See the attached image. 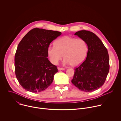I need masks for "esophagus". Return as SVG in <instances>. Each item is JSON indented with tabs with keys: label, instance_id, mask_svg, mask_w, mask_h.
<instances>
[{
	"label": "esophagus",
	"instance_id": "34e87169",
	"mask_svg": "<svg viewBox=\"0 0 121 121\" xmlns=\"http://www.w3.org/2000/svg\"><path fill=\"white\" fill-rule=\"evenodd\" d=\"M57 69H58V70H65V68H61V67H58Z\"/></svg>",
	"mask_w": 121,
	"mask_h": 121
}]
</instances>
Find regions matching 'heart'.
I'll return each mask as SVG.
<instances>
[{"instance_id":"1","label":"heart","mask_w":121,"mask_h":121,"mask_svg":"<svg viewBox=\"0 0 121 121\" xmlns=\"http://www.w3.org/2000/svg\"><path fill=\"white\" fill-rule=\"evenodd\" d=\"M87 43L82 39H77L69 36H64L56 40L54 46H49L47 54L51 62L56 65L63 57L65 65L77 66L85 59L88 53Z\"/></svg>"}]
</instances>
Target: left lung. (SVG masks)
Instances as JSON below:
<instances>
[{"mask_svg":"<svg viewBox=\"0 0 121 121\" xmlns=\"http://www.w3.org/2000/svg\"><path fill=\"white\" fill-rule=\"evenodd\" d=\"M74 35L86 41L88 51L86 60L75 69L71 82L81 91H95L104 83L109 71L108 51L100 39L91 31L79 30Z\"/></svg>","mask_w":121,"mask_h":121,"instance_id":"8db88e82","label":"left lung"}]
</instances>
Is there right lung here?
<instances>
[{"mask_svg": "<svg viewBox=\"0 0 121 121\" xmlns=\"http://www.w3.org/2000/svg\"><path fill=\"white\" fill-rule=\"evenodd\" d=\"M61 34L57 31L34 28L19 43L15 56V71L20 85L26 91L40 92L53 82L57 68L48 60L47 49Z\"/></svg>", "mask_w": 121, "mask_h": 121, "instance_id": "add662e5", "label": "right lung"}]
</instances>
